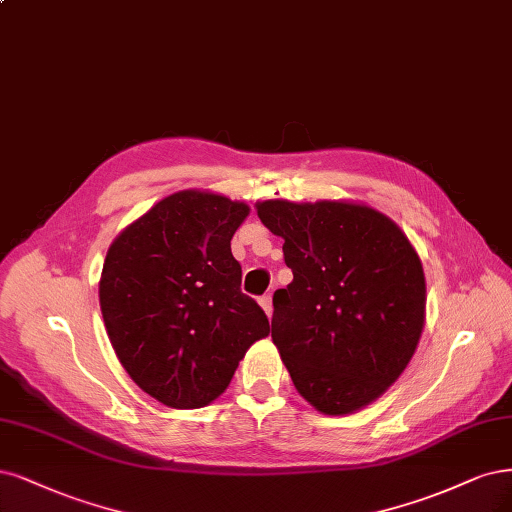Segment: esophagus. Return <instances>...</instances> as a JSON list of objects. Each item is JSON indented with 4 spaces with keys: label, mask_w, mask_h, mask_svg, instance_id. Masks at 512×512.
<instances>
[{
    "label": "esophagus",
    "mask_w": 512,
    "mask_h": 512,
    "mask_svg": "<svg viewBox=\"0 0 512 512\" xmlns=\"http://www.w3.org/2000/svg\"><path fill=\"white\" fill-rule=\"evenodd\" d=\"M260 307H262V311L267 313L269 317L273 315V298H271V294H267V296H262V298H260Z\"/></svg>",
    "instance_id": "1"
}]
</instances>
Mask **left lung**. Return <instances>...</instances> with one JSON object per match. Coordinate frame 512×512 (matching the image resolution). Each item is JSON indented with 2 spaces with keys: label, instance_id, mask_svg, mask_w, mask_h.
<instances>
[{
  "label": "left lung",
  "instance_id": "obj_1",
  "mask_svg": "<svg viewBox=\"0 0 512 512\" xmlns=\"http://www.w3.org/2000/svg\"><path fill=\"white\" fill-rule=\"evenodd\" d=\"M256 211L294 275L273 294L271 339L296 392L324 415L364 409L404 373L426 324L415 248L364 203L269 199Z\"/></svg>",
  "mask_w": 512,
  "mask_h": 512
}]
</instances>
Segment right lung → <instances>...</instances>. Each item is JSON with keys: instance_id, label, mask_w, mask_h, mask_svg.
<instances>
[{"instance_id": "obj_1", "label": "right lung", "mask_w": 512, "mask_h": 512, "mask_svg": "<svg viewBox=\"0 0 512 512\" xmlns=\"http://www.w3.org/2000/svg\"><path fill=\"white\" fill-rule=\"evenodd\" d=\"M250 207L209 190L158 201L110 245L99 279L120 364L171 409H201L231 383L269 320L241 292L231 239Z\"/></svg>"}]
</instances>
